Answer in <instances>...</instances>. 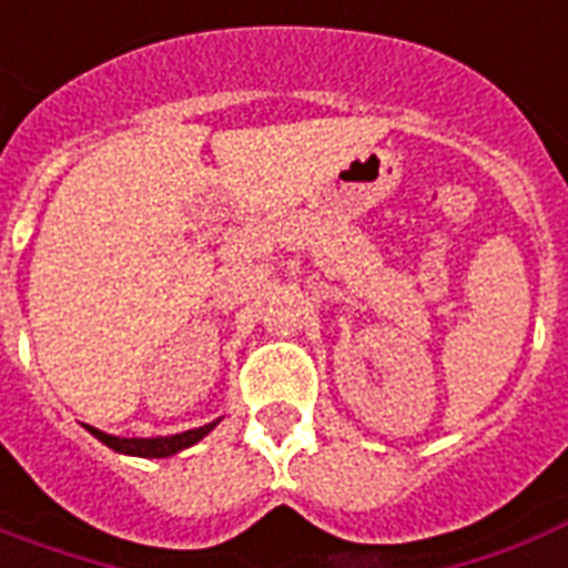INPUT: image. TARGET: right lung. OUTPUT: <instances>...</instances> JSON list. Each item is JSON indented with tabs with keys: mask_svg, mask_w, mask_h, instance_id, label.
Listing matches in <instances>:
<instances>
[{
	"mask_svg": "<svg viewBox=\"0 0 568 568\" xmlns=\"http://www.w3.org/2000/svg\"><path fill=\"white\" fill-rule=\"evenodd\" d=\"M221 422V418H217ZM203 424V427H194V430H185V433H176V436H155V439H120V436H111V433H102L91 424H84L88 433H93L102 445H109L111 450H118V454H129V457H150V459H159V457H173V454H180L182 448H191L196 442L209 436L214 430V424Z\"/></svg>",
	"mask_w": 568,
	"mask_h": 568,
	"instance_id": "1",
	"label": "right lung"
}]
</instances>
